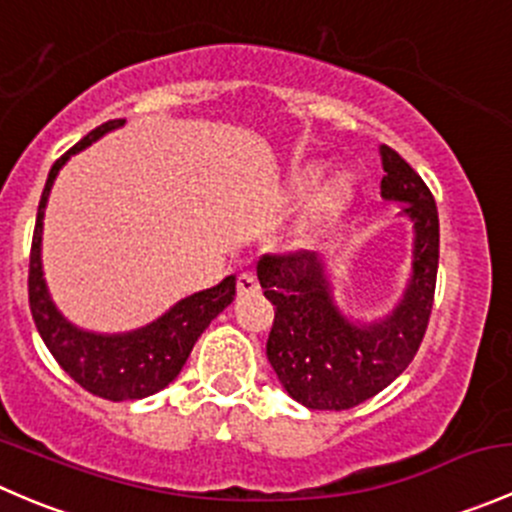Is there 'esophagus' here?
Masks as SVG:
<instances>
[{
	"instance_id": "34e87169",
	"label": "esophagus",
	"mask_w": 512,
	"mask_h": 512,
	"mask_svg": "<svg viewBox=\"0 0 512 512\" xmlns=\"http://www.w3.org/2000/svg\"><path fill=\"white\" fill-rule=\"evenodd\" d=\"M257 289H260V282H257L255 275H250V272L237 275V294H240V297H250Z\"/></svg>"
}]
</instances>
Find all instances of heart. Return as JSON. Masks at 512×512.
Returning a JSON list of instances; mask_svg holds the SVG:
<instances>
[{
  "label": "heart",
  "mask_w": 512,
  "mask_h": 512,
  "mask_svg": "<svg viewBox=\"0 0 512 512\" xmlns=\"http://www.w3.org/2000/svg\"><path fill=\"white\" fill-rule=\"evenodd\" d=\"M314 175H317V173H314ZM314 175H309V178L304 180V185H302L304 190H307L309 185H312ZM347 195H349L347 180H344V178H334L332 183H329L327 188L322 190V195H319V200H317V218L319 220H327V218H332V215H337L339 210H342V205H344V200H347Z\"/></svg>",
  "instance_id": "b5f03b06"
}]
</instances>
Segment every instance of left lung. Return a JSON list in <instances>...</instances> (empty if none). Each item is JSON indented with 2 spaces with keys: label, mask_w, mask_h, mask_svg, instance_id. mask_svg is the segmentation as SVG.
<instances>
[{
  "label": "left lung",
  "mask_w": 512,
  "mask_h": 512,
  "mask_svg": "<svg viewBox=\"0 0 512 512\" xmlns=\"http://www.w3.org/2000/svg\"><path fill=\"white\" fill-rule=\"evenodd\" d=\"M381 165V195L404 203L416 225L414 277L386 322H347L329 299L314 252H265L257 260L260 285L275 304L267 359L287 394L307 409H354L384 391L414 361L431 319L438 272L436 200L394 148L381 146Z\"/></svg>",
  "instance_id": "left-lung-1"
}]
</instances>
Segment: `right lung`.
Returning a JSON list of instances; mask_svg holds the SVG:
<instances>
[{"label":"right lung","instance_id":"add662e5","mask_svg":"<svg viewBox=\"0 0 512 512\" xmlns=\"http://www.w3.org/2000/svg\"><path fill=\"white\" fill-rule=\"evenodd\" d=\"M121 123L123 118L101 123L51 165L39 200L32 255H29V309H32L41 339L49 347L51 356L59 361L61 369L76 384L108 401L146 399V396L165 389L180 374L185 359L193 352V344L198 342L205 327L235 299V277L230 275L220 285L203 289V292L178 302L165 317L148 324L146 329L121 334V337L81 332L56 312L49 292H46L44 275H41V225H44L41 220H44L49 190L54 185L56 173L69 160L71 153L91 146L96 138H101L103 133L121 126Z\"/></svg>","mask_w":512,"mask_h":512}]
</instances>
